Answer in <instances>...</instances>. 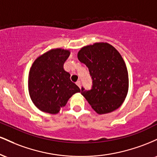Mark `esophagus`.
Returning a JSON list of instances; mask_svg holds the SVG:
<instances>
[{
  "label": "esophagus",
  "instance_id": "obj_1",
  "mask_svg": "<svg viewBox=\"0 0 157 157\" xmlns=\"http://www.w3.org/2000/svg\"><path fill=\"white\" fill-rule=\"evenodd\" d=\"M76 84L77 85V86H79V87L80 88V86H81V82H80V80H79V81H77V82H76Z\"/></svg>",
  "mask_w": 157,
  "mask_h": 157
}]
</instances>
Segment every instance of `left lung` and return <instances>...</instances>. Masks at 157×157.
I'll return each mask as SVG.
<instances>
[{
    "instance_id": "1",
    "label": "left lung",
    "mask_w": 157,
    "mask_h": 157,
    "mask_svg": "<svg viewBox=\"0 0 157 157\" xmlns=\"http://www.w3.org/2000/svg\"><path fill=\"white\" fill-rule=\"evenodd\" d=\"M77 57L92 79L91 90L81 89L91 108L103 114L120 107L128 91V74L117 50L107 43H95L81 48Z\"/></svg>"
}]
</instances>
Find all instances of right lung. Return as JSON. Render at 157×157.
Wrapping results in <instances>:
<instances>
[{
  "mask_svg": "<svg viewBox=\"0 0 157 157\" xmlns=\"http://www.w3.org/2000/svg\"><path fill=\"white\" fill-rule=\"evenodd\" d=\"M69 55V50L52 49L37 57L30 68L29 92L35 105L44 112L57 113L70 97L80 92L63 68Z\"/></svg>",
  "mask_w": 157,
  "mask_h": 157,
  "instance_id": "add662e5",
  "label": "right lung"
}]
</instances>
